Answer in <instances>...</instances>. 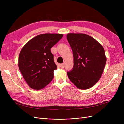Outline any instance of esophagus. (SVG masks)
<instances>
[{
	"label": "esophagus",
	"mask_w": 124,
	"mask_h": 124,
	"mask_svg": "<svg viewBox=\"0 0 124 124\" xmlns=\"http://www.w3.org/2000/svg\"><path fill=\"white\" fill-rule=\"evenodd\" d=\"M64 63H62V64H60V67H61V68H62V69H63V68H64Z\"/></svg>",
	"instance_id": "obj_1"
}]
</instances>
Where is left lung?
I'll list each match as a JSON object with an SVG mask.
<instances>
[{"label":"left lung","instance_id":"8db88e82","mask_svg":"<svg viewBox=\"0 0 124 124\" xmlns=\"http://www.w3.org/2000/svg\"><path fill=\"white\" fill-rule=\"evenodd\" d=\"M68 41L71 47L73 67L67 75L77 88L93 87L101 77L107 59L103 47L95 39L84 33H68Z\"/></svg>","mask_w":124,"mask_h":124}]
</instances>
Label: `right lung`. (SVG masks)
Listing matches in <instances>:
<instances>
[{
	"instance_id": "add662e5",
	"label": "right lung",
	"mask_w": 124,
	"mask_h": 124,
	"mask_svg": "<svg viewBox=\"0 0 124 124\" xmlns=\"http://www.w3.org/2000/svg\"><path fill=\"white\" fill-rule=\"evenodd\" d=\"M63 36L62 34H41L31 39L22 48L18 67L31 88H43L53 79L57 66L51 49Z\"/></svg>"
}]
</instances>
